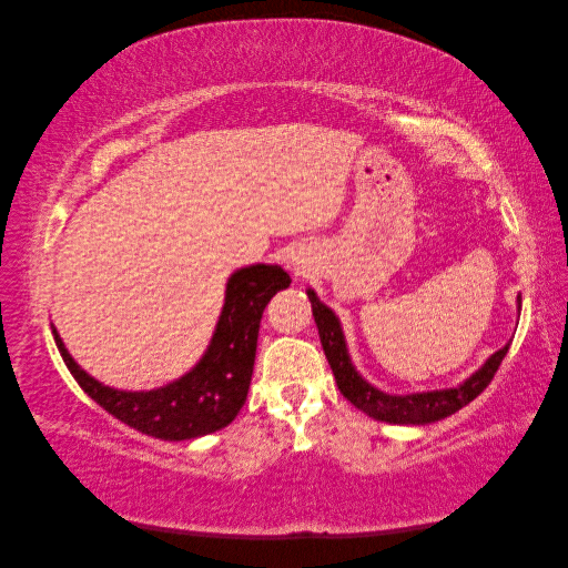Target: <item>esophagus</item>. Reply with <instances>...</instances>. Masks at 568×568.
I'll return each instance as SVG.
<instances>
[{"instance_id":"1","label":"esophagus","mask_w":568,"mask_h":568,"mask_svg":"<svg viewBox=\"0 0 568 568\" xmlns=\"http://www.w3.org/2000/svg\"><path fill=\"white\" fill-rule=\"evenodd\" d=\"M288 267H291V272H294V277H305L307 270H311V261H307L303 253H291Z\"/></svg>"}]
</instances>
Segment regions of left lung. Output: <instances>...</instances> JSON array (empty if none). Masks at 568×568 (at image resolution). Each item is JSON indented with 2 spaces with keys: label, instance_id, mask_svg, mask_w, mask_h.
I'll return each instance as SVG.
<instances>
[{
  "label": "left lung",
  "instance_id": "1",
  "mask_svg": "<svg viewBox=\"0 0 568 568\" xmlns=\"http://www.w3.org/2000/svg\"><path fill=\"white\" fill-rule=\"evenodd\" d=\"M307 298L313 303V317L317 324L322 348L326 359H329L336 386L343 393V398H348L357 409H363L365 415L379 422L432 424L455 415L457 409L469 405L478 393H484V388L493 382L497 367L503 365V359L509 351V343H507L505 348L493 353L486 359L484 367L474 372L467 382H462L455 388L405 393V395L384 393L379 388H374L369 382H365L353 367L338 317L317 298L313 288H307ZM519 307H521V298H519Z\"/></svg>",
  "mask_w": 568,
  "mask_h": 568
}]
</instances>
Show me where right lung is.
Returning a JSON list of instances; mask_svg holds the SVG:
<instances>
[{
  "instance_id": "right-lung-1",
  "label": "right lung",
  "mask_w": 568,
  "mask_h": 568,
  "mask_svg": "<svg viewBox=\"0 0 568 568\" xmlns=\"http://www.w3.org/2000/svg\"><path fill=\"white\" fill-rule=\"evenodd\" d=\"M291 284L280 265H248L227 280L225 305L209 351L180 379L153 390H118L97 382L65 351L57 348L80 388L109 415L161 440H189L220 432L244 407L257 348V329L270 298Z\"/></svg>"
}]
</instances>
